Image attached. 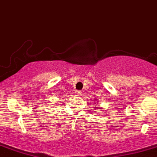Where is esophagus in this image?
<instances>
[{
	"mask_svg": "<svg viewBox=\"0 0 157 157\" xmlns=\"http://www.w3.org/2000/svg\"><path fill=\"white\" fill-rule=\"evenodd\" d=\"M77 96H81L82 95V92L80 90H77Z\"/></svg>",
	"mask_w": 157,
	"mask_h": 157,
	"instance_id": "34e87169",
	"label": "esophagus"
}]
</instances>
